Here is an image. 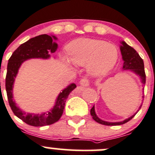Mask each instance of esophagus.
<instances>
[{"mask_svg": "<svg viewBox=\"0 0 155 155\" xmlns=\"http://www.w3.org/2000/svg\"><path fill=\"white\" fill-rule=\"evenodd\" d=\"M79 83H80L81 85L84 86V87H87V86H89V84H90V82H89L88 79H87V78H84V79H81Z\"/></svg>", "mask_w": 155, "mask_h": 155, "instance_id": "obj_1", "label": "esophagus"}]
</instances>
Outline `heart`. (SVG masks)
<instances>
[{"label":"heart","instance_id":"heart-1","mask_svg":"<svg viewBox=\"0 0 155 155\" xmlns=\"http://www.w3.org/2000/svg\"><path fill=\"white\" fill-rule=\"evenodd\" d=\"M68 56L61 57L68 65L87 67V72L94 77L108 73L116 65L118 50L112 44L102 40L81 38L75 40L67 47Z\"/></svg>","mask_w":155,"mask_h":155}]
</instances>
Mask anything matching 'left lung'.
Wrapping results in <instances>:
<instances>
[{
  "label": "left lung",
  "mask_w": 155,
  "mask_h": 155,
  "mask_svg": "<svg viewBox=\"0 0 155 155\" xmlns=\"http://www.w3.org/2000/svg\"><path fill=\"white\" fill-rule=\"evenodd\" d=\"M120 43H121V45H120V51H121L122 57H123V70H124V71L128 70V71H131V72L134 73L135 74L139 76L141 79V82L143 83V84H146V73H145L143 60L141 58V57L140 56V55L138 54L137 52L133 48H131V46L127 45L124 41H121ZM141 106H142V105L139 107L137 111H139ZM137 111L134 114H133L132 116L128 117V119H125L123 121L116 122V123H110V122L104 121V120L99 118V117H97V115L96 114L94 105L93 106L92 108L91 109V116H92L93 119H94L97 123H100V124L102 125H120L125 124L127 122L129 121L130 120H131V119L136 115Z\"/></svg>",
  "instance_id": "left-lung-1"
}]
</instances>
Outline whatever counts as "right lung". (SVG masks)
Instances as JSON below:
<instances>
[{
	"label": "right lung",
	"instance_id": "add662e5",
	"mask_svg": "<svg viewBox=\"0 0 155 155\" xmlns=\"http://www.w3.org/2000/svg\"><path fill=\"white\" fill-rule=\"evenodd\" d=\"M53 40H57V38L54 35H48L47 34L30 38L15 50L7 64L6 91L9 106L16 117L32 126H45L53 124L58 121L64 111L68 95L76 87L74 83L69 84L58 94L53 108L42 114L26 113L17 106L15 102L13 100V84L21 65L24 61L30 58L48 59L50 58V53H54L58 48V45L53 42Z\"/></svg>",
	"mask_w": 155,
	"mask_h": 155
}]
</instances>
